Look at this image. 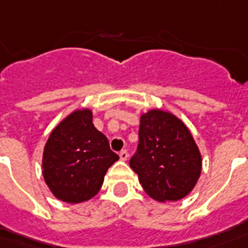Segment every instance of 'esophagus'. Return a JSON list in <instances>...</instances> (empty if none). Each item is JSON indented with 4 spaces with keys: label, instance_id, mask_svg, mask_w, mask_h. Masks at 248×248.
Returning a JSON list of instances; mask_svg holds the SVG:
<instances>
[{
    "label": "esophagus",
    "instance_id": "obj_1",
    "mask_svg": "<svg viewBox=\"0 0 248 248\" xmlns=\"http://www.w3.org/2000/svg\"><path fill=\"white\" fill-rule=\"evenodd\" d=\"M119 156H120V160H123V162H125L126 159H128V151H126V150L120 151V154H119Z\"/></svg>",
    "mask_w": 248,
    "mask_h": 248
}]
</instances>
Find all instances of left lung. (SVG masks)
I'll return each mask as SVG.
<instances>
[{"label": "left lung", "instance_id": "left-lung-1", "mask_svg": "<svg viewBox=\"0 0 248 248\" xmlns=\"http://www.w3.org/2000/svg\"><path fill=\"white\" fill-rule=\"evenodd\" d=\"M138 138L129 164L147 195L159 202L185 198L202 170V156L187 126L170 112L150 110L141 115Z\"/></svg>", "mask_w": 248, "mask_h": 248}]
</instances>
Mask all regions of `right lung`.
Returning a JSON list of instances; mask_svg holds the SVG:
<instances>
[{
  "instance_id": "1",
  "label": "right lung",
  "mask_w": 248,
  "mask_h": 248,
  "mask_svg": "<svg viewBox=\"0 0 248 248\" xmlns=\"http://www.w3.org/2000/svg\"><path fill=\"white\" fill-rule=\"evenodd\" d=\"M118 159L106 136L94 126L93 112L82 108L66 116L50 133L42 174L55 198L81 203L99 191L107 170Z\"/></svg>"
}]
</instances>
